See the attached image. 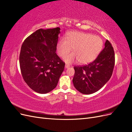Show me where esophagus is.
Segmentation results:
<instances>
[{"label": "esophagus", "instance_id": "34e87169", "mask_svg": "<svg viewBox=\"0 0 132 132\" xmlns=\"http://www.w3.org/2000/svg\"><path fill=\"white\" fill-rule=\"evenodd\" d=\"M69 67H70V65H69L68 64H65V68H69Z\"/></svg>", "mask_w": 132, "mask_h": 132}]
</instances>
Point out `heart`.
Masks as SVG:
<instances>
[{
  "label": "heart",
  "mask_w": 132,
  "mask_h": 132,
  "mask_svg": "<svg viewBox=\"0 0 132 132\" xmlns=\"http://www.w3.org/2000/svg\"><path fill=\"white\" fill-rule=\"evenodd\" d=\"M103 43L98 36L82 32L73 31L68 33L66 38H62L57 45L60 57H66L72 50L73 53L65 58L67 63L77 59L82 64L91 63L97 57L103 48Z\"/></svg>",
  "instance_id": "1"
}]
</instances>
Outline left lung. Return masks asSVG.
Returning <instances> with one entry per match:
<instances>
[{"label":"left lung","instance_id":"left-lung-1","mask_svg":"<svg viewBox=\"0 0 132 132\" xmlns=\"http://www.w3.org/2000/svg\"><path fill=\"white\" fill-rule=\"evenodd\" d=\"M115 63L113 48L109 40L93 62L87 65L74 66L73 82L75 89L83 94L97 91L109 80Z\"/></svg>","mask_w":132,"mask_h":132}]
</instances>
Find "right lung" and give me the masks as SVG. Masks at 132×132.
I'll return each mask as SVG.
<instances>
[{"mask_svg":"<svg viewBox=\"0 0 132 132\" xmlns=\"http://www.w3.org/2000/svg\"><path fill=\"white\" fill-rule=\"evenodd\" d=\"M60 30H37L25 39L21 48L19 63L23 79L39 94L53 90L64 69L65 63L55 53Z\"/></svg>","mask_w":132,"mask_h":132,"instance_id":"add662e5","label":"right lung"}]
</instances>
